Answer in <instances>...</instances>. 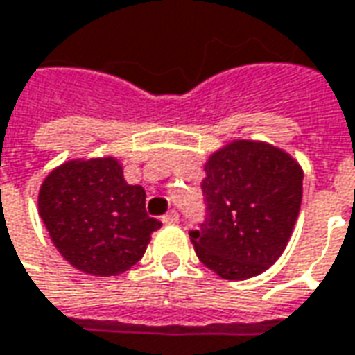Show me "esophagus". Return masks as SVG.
Returning <instances> with one entry per match:
<instances>
[{
	"label": "esophagus",
	"mask_w": 355,
	"mask_h": 355,
	"mask_svg": "<svg viewBox=\"0 0 355 355\" xmlns=\"http://www.w3.org/2000/svg\"><path fill=\"white\" fill-rule=\"evenodd\" d=\"M161 221L165 223V225H173V223H178V214L173 209V211H168L167 216H163Z\"/></svg>",
	"instance_id": "esophagus-1"
}]
</instances>
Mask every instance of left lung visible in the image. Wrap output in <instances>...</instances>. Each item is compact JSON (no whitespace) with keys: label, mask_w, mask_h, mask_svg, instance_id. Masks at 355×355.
Here are the masks:
<instances>
[{"label":"left lung","mask_w":355,"mask_h":355,"mask_svg":"<svg viewBox=\"0 0 355 355\" xmlns=\"http://www.w3.org/2000/svg\"><path fill=\"white\" fill-rule=\"evenodd\" d=\"M206 221L190 231L200 262L223 279L268 270L288 247L303 198V168L284 149L233 139L204 165Z\"/></svg>","instance_id":"1"}]
</instances>
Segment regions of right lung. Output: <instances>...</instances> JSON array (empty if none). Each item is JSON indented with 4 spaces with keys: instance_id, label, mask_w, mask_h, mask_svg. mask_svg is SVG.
<instances>
[{
    "instance_id": "right-lung-1",
    "label": "right lung",
    "mask_w": 355,
    "mask_h": 355,
    "mask_svg": "<svg viewBox=\"0 0 355 355\" xmlns=\"http://www.w3.org/2000/svg\"><path fill=\"white\" fill-rule=\"evenodd\" d=\"M38 214L60 254L103 278L132 268L161 227L147 216L146 190L128 184L116 157L71 159L50 171Z\"/></svg>"
}]
</instances>
